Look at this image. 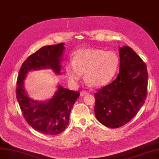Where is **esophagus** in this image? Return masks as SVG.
Returning <instances> with one entry per match:
<instances>
[{
	"label": "esophagus",
	"instance_id": "obj_1",
	"mask_svg": "<svg viewBox=\"0 0 159 159\" xmlns=\"http://www.w3.org/2000/svg\"><path fill=\"white\" fill-rule=\"evenodd\" d=\"M89 93V92H86V91H81L80 93V96H83L84 95H86Z\"/></svg>",
	"mask_w": 159,
	"mask_h": 159
}]
</instances>
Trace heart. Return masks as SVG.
Masks as SVG:
<instances>
[{
  "label": "heart",
  "mask_w": 159,
  "mask_h": 159,
  "mask_svg": "<svg viewBox=\"0 0 159 159\" xmlns=\"http://www.w3.org/2000/svg\"><path fill=\"white\" fill-rule=\"evenodd\" d=\"M119 57L112 51L81 48L73 54V61L67 63L66 73L70 83L76 84L85 73V79L92 86L107 84L119 66Z\"/></svg>",
  "instance_id": "heart-1"
}]
</instances>
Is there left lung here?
I'll list each match as a JSON object with an SVG mask.
<instances>
[{
    "mask_svg": "<svg viewBox=\"0 0 159 159\" xmlns=\"http://www.w3.org/2000/svg\"><path fill=\"white\" fill-rule=\"evenodd\" d=\"M119 73L95 93L94 112L103 125L112 128L130 121L145 103L148 73L145 63L130 47L119 48Z\"/></svg>",
    "mask_w": 159,
    "mask_h": 159,
    "instance_id": "obj_1",
    "label": "left lung"
}]
</instances>
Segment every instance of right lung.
Masks as SVG:
<instances>
[{
    "instance_id": "add662e5",
    "label": "right lung",
    "mask_w": 159,
    "mask_h": 159,
    "mask_svg": "<svg viewBox=\"0 0 159 159\" xmlns=\"http://www.w3.org/2000/svg\"><path fill=\"white\" fill-rule=\"evenodd\" d=\"M64 43L45 46L29 56L23 62L17 80L16 98L23 117L35 130L44 135H57L68 125L70 111L80 96L76 91L57 86V90L48 101H36L29 98L24 87L28 72L51 69L60 75Z\"/></svg>"
}]
</instances>
